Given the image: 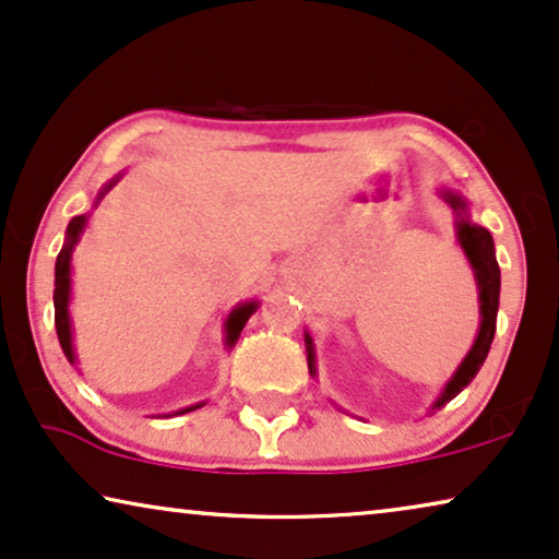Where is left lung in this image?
I'll return each mask as SVG.
<instances>
[{
    "mask_svg": "<svg viewBox=\"0 0 559 559\" xmlns=\"http://www.w3.org/2000/svg\"><path fill=\"white\" fill-rule=\"evenodd\" d=\"M448 203L453 205L457 213L465 211V203L461 198L453 193H445ZM457 239H461V247L468 254L473 270H476V280H478V289H480V331L478 338L473 343L471 354L465 356V361L461 364V369L455 371V377L448 381L445 392L440 394V400L435 402V407H442V404L453 400L463 392L465 386L471 384L473 377L480 371L484 366L488 348H491L493 333H496V312H499V289H501V270L499 262H496L493 254V239L491 234L486 231L484 226L471 224L461 216V224H457ZM305 343H308V369L316 371V354H312V341L310 335H305Z\"/></svg>",
    "mask_w": 559,
    "mask_h": 559,
    "instance_id": "8db88e82",
    "label": "left lung"
}]
</instances>
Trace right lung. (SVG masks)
<instances>
[{"instance_id":"obj_1","label":"right lung","mask_w":559,"mask_h":559,"mask_svg":"<svg viewBox=\"0 0 559 559\" xmlns=\"http://www.w3.org/2000/svg\"><path fill=\"white\" fill-rule=\"evenodd\" d=\"M109 188H106V190H109ZM106 190H104V193H106ZM83 226H86V216H75L71 224H68L66 247L60 249V254L56 259V289H52V302H56L58 341H60V348H63L66 358L71 364H75L73 343H71V318H68V293H71V251H73V243L79 241ZM254 310H257V302H247V305H241V308H236L231 316H228V320H226V343H228V346H234L236 338H239L241 328L247 325V320ZM190 409H195V407H188L182 412H190Z\"/></svg>"}]
</instances>
